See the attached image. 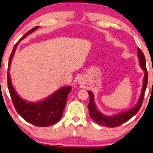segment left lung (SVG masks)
Masks as SVG:
<instances>
[{
    "instance_id": "left-lung-1",
    "label": "left lung",
    "mask_w": 153,
    "mask_h": 153,
    "mask_svg": "<svg viewBox=\"0 0 153 153\" xmlns=\"http://www.w3.org/2000/svg\"><path fill=\"white\" fill-rule=\"evenodd\" d=\"M137 54L139 57V60H140V65H141L143 69L145 71V77H144L143 80V86L142 89V94L141 97L139 100L137 104L135 106L134 108H131V110L127 111L122 112V113L118 114L114 116H105L101 114L99 111L97 110L96 105L94 103V95L91 91H88V92L89 96H90V101H89L88 105V108L89 110V114L91 119L94 121L95 122L97 123L98 124L101 126H105L106 127H117L120 126L121 124H124V122H127L129 119H130L131 117H134L137 113L139 111V110L141 108L142 105H143L144 96H145V90H146L147 85V78H148V74H147V68H146V62H145V55H144L143 52L138 47L137 49Z\"/></svg>"
}]
</instances>
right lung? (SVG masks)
I'll use <instances>...</instances> for the list:
<instances>
[{
    "label": "right lung",
    "instance_id": "obj_1",
    "mask_svg": "<svg viewBox=\"0 0 153 153\" xmlns=\"http://www.w3.org/2000/svg\"><path fill=\"white\" fill-rule=\"evenodd\" d=\"M37 28L38 26H35L31 30L27 31L20 39L18 42L16 44L10 54L8 71H9L10 62L18 43ZM7 81H8V91L13 106L17 113L23 119H25L26 122L31 123V124L36 127H48L57 123L62 118L63 110L66 104L67 98L69 93L71 91V87H62L42 101L37 103H30L24 101L16 93L14 88L12 86L10 74L8 72L7 73Z\"/></svg>",
    "mask_w": 153,
    "mask_h": 153
}]
</instances>
